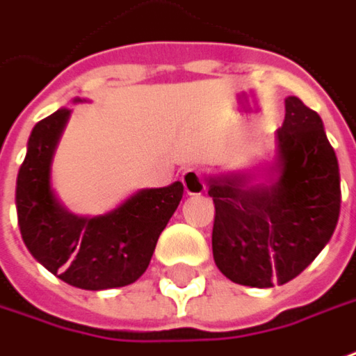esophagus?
Segmentation results:
<instances>
[{"instance_id": "obj_1", "label": "esophagus", "mask_w": 356, "mask_h": 356, "mask_svg": "<svg viewBox=\"0 0 356 356\" xmlns=\"http://www.w3.org/2000/svg\"><path fill=\"white\" fill-rule=\"evenodd\" d=\"M182 184L184 190L188 195H197L206 190V184H204V176L197 168H188L182 174Z\"/></svg>"}]
</instances>
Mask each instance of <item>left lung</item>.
I'll list each match as a JSON object with an SVG mask.
<instances>
[{
	"instance_id": "obj_1",
	"label": "left lung",
	"mask_w": 356,
	"mask_h": 356,
	"mask_svg": "<svg viewBox=\"0 0 356 356\" xmlns=\"http://www.w3.org/2000/svg\"><path fill=\"white\" fill-rule=\"evenodd\" d=\"M270 182L252 174L207 178L216 204L213 261L231 282L273 288L314 262L337 227L341 178L323 121L296 95L276 131Z\"/></svg>"
}]
</instances>
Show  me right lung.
I'll return each mask as SVG.
<instances>
[{
	"instance_id": "add662e5",
	"label": "right lung",
	"mask_w": 356,
	"mask_h": 356,
	"mask_svg": "<svg viewBox=\"0 0 356 356\" xmlns=\"http://www.w3.org/2000/svg\"><path fill=\"white\" fill-rule=\"evenodd\" d=\"M68 119L70 109L60 107L31 131L15 188L21 237L29 252L66 284L82 290L121 288L147 270L184 186L140 190L106 216H74L50 184L52 156Z\"/></svg>"
}]
</instances>
